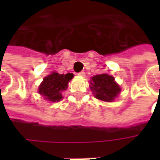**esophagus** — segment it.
Masks as SVG:
<instances>
[{"instance_id": "obj_1", "label": "esophagus", "mask_w": 160, "mask_h": 160, "mask_svg": "<svg viewBox=\"0 0 160 160\" xmlns=\"http://www.w3.org/2000/svg\"><path fill=\"white\" fill-rule=\"evenodd\" d=\"M78 76H80V77H84V76H85V73H84L83 71H81V72L78 73Z\"/></svg>"}]
</instances>
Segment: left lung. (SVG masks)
I'll return each instance as SVG.
<instances>
[{
  "mask_svg": "<svg viewBox=\"0 0 160 160\" xmlns=\"http://www.w3.org/2000/svg\"><path fill=\"white\" fill-rule=\"evenodd\" d=\"M113 77L107 74L97 75L92 78L91 89L97 99L103 102H112L120 92V87Z\"/></svg>",
  "mask_w": 160,
  "mask_h": 160,
  "instance_id": "obj_1",
  "label": "left lung"
}]
</instances>
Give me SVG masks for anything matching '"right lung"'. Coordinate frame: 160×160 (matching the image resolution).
Segmentation results:
<instances>
[{"label": "right lung", "mask_w": 160, "mask_h": 160, "mask_svg": "<svg viewBox=\"0 0 160 160\" xmlns=\"http://www.w3.org/2000/svg\"><path fill=\"white\" fill-rule=\"evenodd\" d=\"M72 73L60 75L53 72L44 77L43 82L39 86V93L43 95L50 102H59L62 99L61 92L68 88V83L73 78Z\"/></svg>", "instance_id": "obj_1"}]
</instances>
